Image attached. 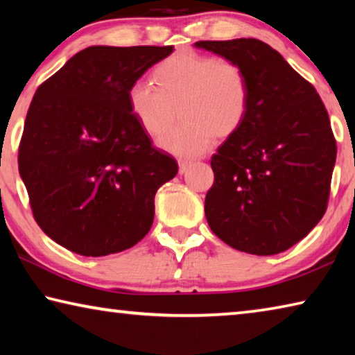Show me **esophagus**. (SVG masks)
Wrapping results in <instances>:
<instances>
[{"label": "esophagus", "mask_w": 355, "mask_h": 355, "mask_svg": "<svg viewBox=\"0 0 355 355\" xmlns=\"http://www.w3.org/2000/svg\"><path fill=\"white\" fill-rule=\"evenodd\" d=\"M192 166V163H191V161H178V167H180V173H184L186 171H188L189 169V167Z\"/></svg>", "instance_id": "1"}]
</instances>
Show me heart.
Returning a JSON list of instances; mask_svg holds the SVG:
<instances>
[{"mask_svg":"<svg viewBox=\"0 0 355 355\" xmlns=\"http://www.w3.org/2000/svg\"><path fill=\"white\" fill-rule=\"evenodd\" d=\"M156 87L135 81L128 89L131 112L150 136H159L182 114L184 124L158 144L178 156H200L214 137L227 141L243 128L250 105V84L241 64L194 50L166 58L153 70Z\"/></svg>","mask_w":355,"mask_h":355,"instance_id":"b5f03b06","label":"heart"}]
</instances>
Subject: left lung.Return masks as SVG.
Here are the masks:
<instances>
[{"instance_id": "obj_1", "label": "left lung", "mask_w": 355, "mask_h": 355, "mask_svg": "<svg viewBox=\"0 0 355 355\" xmlns=\"http://www.w3.org/2000/svg\"><path fill=\"white\" fill-rule=\"evenodd\" d=\"M196 46L241 64L250 84L243 128L211 158L208 225L236 250L280 254L326 213L336 159L326 106L316 89L261 40H200Z\"/></svg>"}]
</instances>
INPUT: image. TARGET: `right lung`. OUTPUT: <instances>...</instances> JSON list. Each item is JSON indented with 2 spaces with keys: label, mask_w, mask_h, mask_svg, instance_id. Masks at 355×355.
<instances>
[{
  "label": "right lung",
  "mask_w": 355,
  "mask_h": 355,
  "mask_svg": "<svg viewBox=\"0 0 355 355\" xmlns=\"http://www.w3.org/2000/svg\"><path fill=\"white\" fill-rule=\"evenodd\" d=\"M167 46L95 45L42 83L29 105L19 171L34 219L84 257L133 248L153 224L155 194L178 172L131 112L128 89Z\"/></svg>",
  "instance_id": "obj_1"
}]
</instances>
